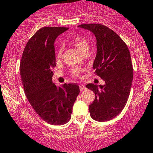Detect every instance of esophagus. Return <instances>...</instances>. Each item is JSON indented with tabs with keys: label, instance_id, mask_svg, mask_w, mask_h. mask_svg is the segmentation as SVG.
<instances>
[{
	"label": "esophagus",
	"instance_id": "esophagus-1",
	"mask_svg": "<svg viewBox=\"0 0 153 153\" xmlns=\"http://www.w3.org/2000/svg\"><path fill=\"white\" fill-rule=\"evenodd\" d=\"M86 87L85 85H79V90H81V91H84V90H86Z\"/></svg>",
	"mask_w": 153,
	"mask_h": 153
}]
</instances>
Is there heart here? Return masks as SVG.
Masks as SVG:
<instances>
[{
    "label": "heart",
    "instance_id": "heart-1",
    "mask_svg": "<svg viewBox=\"0 0 153 153\" xmlns=\"http://www.w3.org/2000/svg\"><path fill=\"white\" fill-rule=\"evenodd\" d=\"M68 42L76 47L77 49L79 50L80 51L84 53H87V51L89 49V42L87 39L84 36L80 35H73L70 37L68 39ZM63 46L60 45L56 50V56L57 59H61L63 57ZM82 72V68L74 66L71 69V74L72 76L75 77H79L81 76V74Z\"/></svg>",
    "mask_w": 153,
    "mask_h": 153
}]
</instances>
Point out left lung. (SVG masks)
I'll return each mask as SVG.
<instances>
[{
    "instance_id": "8db88e82",
    "label": "left lung",
    "mask_w": 153,
    "mask_h": 153,
    "mask_svg": "<svg viewBox=\"0 0 153 153\" xmlns=\"http://www.w3.org/2000/svg\"><path fill=\"white\" fill-rule=\"evenodd\" d=\"M79 27L93 32L97 39V55L93 68L105 85L90 83L87 88L95 97L89 105L92 118L107 121L117 116L127 102L133 79V66L129 51L114 30L100 24H83Z\"/></svg>"
}]
</instances>
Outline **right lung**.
Returning <instances> with one entry per match:
<instances>
[{
  "mask_svg": "<svg viewBox=\"0 0 153 153\" xmlns=\"http://www.w3.org/2000/svg\"><path fill=\"white\" fill-rule=\"evenodd\" d=\"M68 29H39L27 42L20 62V75L27 100L39 117L52 125H62L69 121L79 94L76 83L57 87L52 82L53 69L56 66L54 41Z\"/></svg>",
  "mask_w": 153,
  "mask_h": 153,
  "instance_id": "add662e5",
  "label": "right lung"
}]
</instances>
